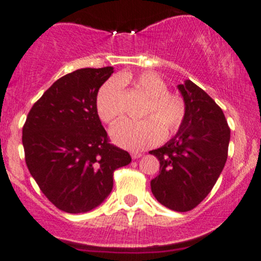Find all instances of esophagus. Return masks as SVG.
Returning a JSON list of instances; mask_svg holds the SVG:
<instances>
[{"label":"esophagus","mask_w":261,"mask_h":261,"mask_svg":"<svg viewBox=\"0 0 261 261\" xmlns=\"http://www.w3.org/2000/svg\"><path fill=\"white\" fill-rule=\"evenodd\" d=\"M131 157H133V160H137V158L142 157V153H140V152H133V153H131Z\"/></svg>","instance_id":"obj_1"}]
</instances>
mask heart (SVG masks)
<instances>
[{
  "mask_svg": "<svg viewBox=\"0 0 261 261\" xmlns=\"http://www.w3.org/2000/svg\"><path fill=\"white\" fill-rule=\"evenodd\" d=\"M128 83L151 98L145 113L147 119L116 122L110 130L113 142L130 151H140L161 142L164 128L167 136L175 134L184 120L185 104L179 95L168 93L166 82L152 72L140 73L136 77L125 73L118 80L104 83L95 99V109L101 120L112 124L121 115L122 86Z\"/></svg>",
  "mask_w": 261,
  "mask_h": 261,
  "instance_id": "b5f03b06",
  "label": "heart"
}]
</instances>
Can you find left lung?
<instances>
[{
	"label": "left lung",
	"instance_id": "8db88e82",
	"mask_svg": "<svg viewBox=\"0 0 261 261\" xmlns=\"http://www.w3.org/2000/svg\"><path fill=\"white\" fill-rule=\"evenodd\" d=\"M185 116L178 133L162 147L149 151L160 161L151 180L158 202L187 212L208 195L228 155L230 130L216 101L190 80L178 85Z\"/></svg>",
	"mask_w": 261,
	"mask_h": 261
}]
</instances>
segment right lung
Returning a JSON list of instances; mask_svg holds the SVG:
<instances>
[{"label":"right lung","instance_id":"add662e5","mask_svg":"<svg viewBox=\"0 0 261 261\" xmlns=\"http://www.w3.org/2000/svg\"><path fill=\"white\" fill-rule=\"evenodd\" d=\"M114 68H81L56 81L23 126L25 163L43 194L68 214L99 206L113 189L114 170L130 154L108 141L95 109L98 91Z\"/></svg>","mask_w":261,"mask_h":261}]
</instances>
